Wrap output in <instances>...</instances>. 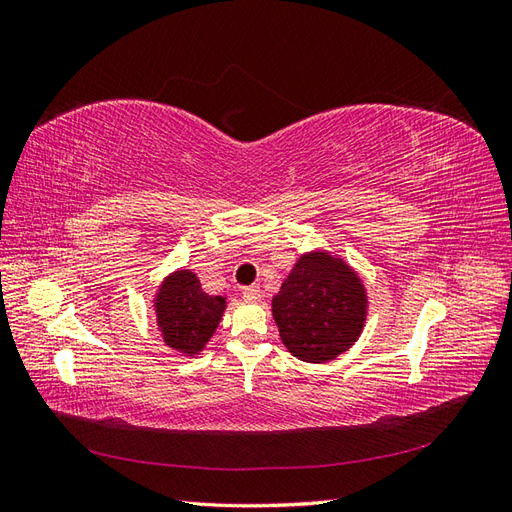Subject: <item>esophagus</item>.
Returning <instances> with one entry per match:
<instances>
[{"instance_id":"obj_1","label":"esophagus","mask_w":512,"mask_h":512,"mask_svg":"<svg viewBox=\"0 0 512 512\" xmlns=\"http://www.w3.org/2000/svg\"><path fill=\"white\" fill-rule=\"evenodd\" d=\"M243 299L245 301H258L260 299V288L258 286H245L243 288Z\"/></svg>"}]
</instances>
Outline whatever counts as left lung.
I'll use <instances>...</instances> for the list:
<instances>
[{"label": "left lung", "instance_id": "1", "mask_svg": "<svg viewBox=\"0 0 512 512\" xmlns=\"http://www.w3.org/2000/svg\"><path fill=\"white\" fill-rule=\"evenodd\" d=\"M367 316L365 286L342 258L312 252L273 297V318L288 352L307 363H327L359 339Z\"/></svg>", "mask_w": 512, "mask_h": 512}]
</instances>
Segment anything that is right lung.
<instances>
[{
  "instance_id": "obj_1",
  "label": "right lung",
  "mask_w": 512,
  "mask_h": 512,
  "mask_svg": "<svg viewBox=\"0 0 512 512\" xmlns=\"http://www.w3.org/2000/svg\"><path fill=\"white\" fill-rule=\"evenodd\" d=\"M226 309L224 297H211L196 273L181 269L168 275L156 294V316L164 344L188 356L205 348Z\"/></svg>"
}]
</instances>
